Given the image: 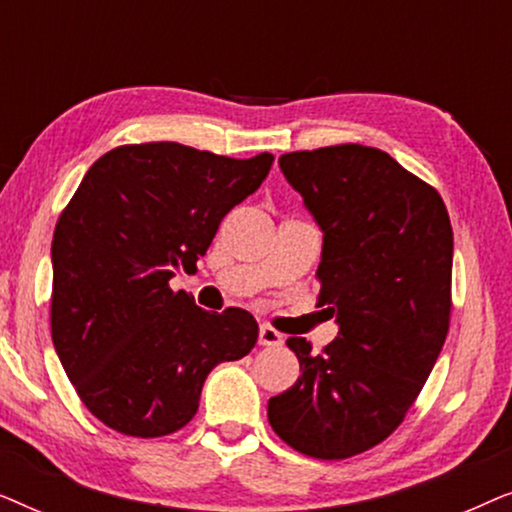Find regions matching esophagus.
Instances as JSON below:
<instances>
[{
    "label": "esophagus",
    "mask_w": 512,
    "mask_h": 512,
    "mask_svg": "<svg viewBox=\"0 0 512 512\" xmlns=\"http://www.w3.org/2000/svg\"><path fill=\"white\" fill-rule=\"evenodd\" d=\"M258 342H261L263 347H279L284 338L282 333H277L272 326H261V331H258Z\"/></svg>",
    "instance_id": "obj_1"
}]
</instances>
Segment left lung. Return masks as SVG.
I'll use <instances>...</instances> for the list:
<instances>
[{"mask_svg": "<svg viewBox=\"0 0 512 512\" xmlns=\"http://www.w3.org/2000/svg\"><path fill=\"white\" fill-rule=\"evenodd\" d=\"M324 230L319 307L340 333L312 352L289 338L300 377L268 401L279 438L314 459H347L389 438L445 345L452 226L436 188L373 146L338 144L279 158Z\"/></svg>", "mask_w": 512, "mask_h": 512, "instance_id": "8db88e82", "label": "left lung"}]
</instances>
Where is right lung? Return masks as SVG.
I'll use <instances>...</instances> for the list:
<instances>
[{
	"label": "right lung",
	"instance_id": "right-lung-1",
	"mask_svg": "<svg viewBox=\"0 0 512 512\" xmlns=\"http://www.w3.org/2000/svg\"><path fill=\"white\" fill-rule=\"evenodd\" d=\"M272 160L177 142L116 146L62 209L51 247L53 345L83 405L109 429L135 438L179 431L212 368L254 349L258 324L247 310L205 312L170 279L195 270Z\"/></svg>",
	"mask_w": 512,
	"mask_h": 512
}]
</instances>
